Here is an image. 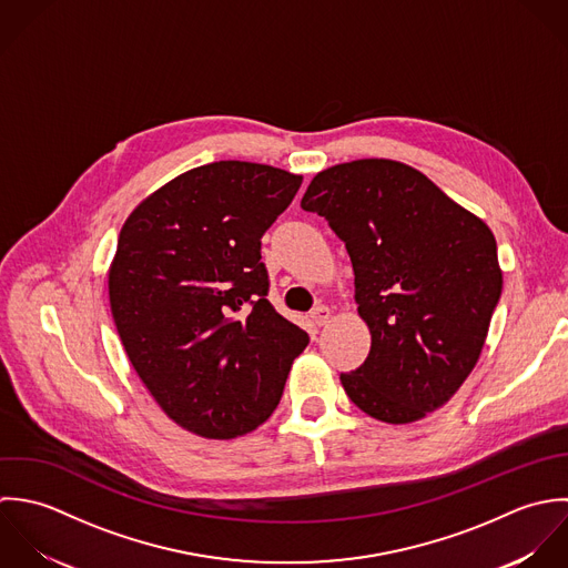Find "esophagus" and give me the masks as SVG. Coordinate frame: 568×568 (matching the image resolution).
<instances>
[{"label":"esophagus","mask_w":568,"mask_h":568,"mask_svg":"<svg viewBox=\"0 0 568 568\" xmlns=\"http://www.w3.org/2000/svg\"><path fill=\"white\" fill-rule=\"evenodd\" d=\"M329 318H332V310L325 307V305H318V307L312 312V321H314L318 327H323Z\"/></svg>","instance_id":"esophagus-1"}]
</instances>
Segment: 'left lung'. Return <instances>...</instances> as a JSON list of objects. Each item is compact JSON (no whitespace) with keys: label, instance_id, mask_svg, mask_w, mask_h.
Instances as JSON below:
<instances>
[{"label":"left lung","instance_id":"left-lung-1","mask_svg":"<svg viewBox=\"0 0 568 568\" xmlns=\"http://www.w3.org/2000/svg\"><path fill=\"white\" fill-rule=\"evenodd\" d=\"M303 211L344 241L371 351L342 373L348 399L386 424L442 408L471 373L503 292L496 239L417 169L355 160L321 171Z\"/></svg>","mask_w":568,"mask_h":568}]
</instances>
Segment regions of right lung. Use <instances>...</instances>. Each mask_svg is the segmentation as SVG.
Wrapping results in <instances>:
<instances>
[{"label": "right lung", "mask_w": 568, "mask_h": 568, "mask_svg": "<svg viewBox=\"0 0 568 568\" xmlns=\"http://www.w3.org/2000/svg\"><path fill=\"white\" fill-rule=\"evenodd\" d=\"M301 182L267 164H204L149 195L120 230L110 267L118 336L158 406L193 435L258 428L310 344L267 301L261 261V236Z\"/></svg>", "instance_id": "obj_1"}]
</instances>
